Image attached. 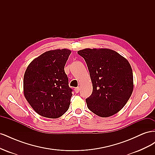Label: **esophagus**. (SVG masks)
Segmentation results:
<instances>
[{
  "mask_svg": "<svg viewBox=\"0 0 155 155\" xmlns=\"http://www.w3.org/2000/svg\"><path fill=\"white\" fill-rule=\"evenodd\" d=\"M74 91L76 93H78L79 92V87H76L74 88Z\"/></svg>",
  "mask_w": 155,
  "mask_h": 155,
  "instance_id": "1",
  "label": "esophagus"
}]
</instances>
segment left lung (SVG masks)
<instances>
[{
    "label": "left lung",
    "instance_id": "8db88e82",
    "mask_svg": "<svg viewBox=\"0 0 155 155\" xmlns=\"http://www.w3.org/2000/svg\"><path fill=\"white\" fill-rule=\"evenodd\" d=\"M85 59L92 83L87 107L100 117H109L127 104L133 91V75L129 61L107 48H85L78 51Z\"/></svg>",
    "mask_w": 155,
    "mask_h": 155
}]
</instances>
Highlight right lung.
<instances>
[{"instance_id": "obj_1", "label": "right lung", "mask_w": 155, "mask_h": 155, "mask_svg": "<svg viewBox=\"0 0 155 155\" xmlns=\"http://www.w3.org/2000/svg\"><path fill=\"white\" fill-rule=\"evenodd\" d=\"M71 51L50 50L34 59L24 76L25 98L37 114L58 118L66 112L70 104L72 90L64 66Z\"/></svg>"}]
</instances>
